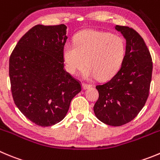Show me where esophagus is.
Segmentation results:
<instances>
[{
    "label": "esophagus",
    "mask_w": 160,
    "mask_h": 160,
    "mask_svg": "<svg viewBox=\"0 0 160 160\" xmlns=\"http://www.w3.org/2000/svg\"><path fill=\"white\" fill-rule=\"evenodd\" d=\"M92 87V85L88 84V83H82V88H83V90H86L88 88H90Z\"/></svg>",
    "instance_id": "1"
}]
</instances>
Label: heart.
I'll use <instances>...</instances> for the list:
<instances>
[{
	"label": "heart",
	"instance_id": "heart-1",
	"mask_svg": "<svg viewBox=\"0 0 160 160\" xmlns=\"http://www.w3.org/2000/svg\"><path fill=\"white\" fill-rule=\"evenodd\" d=\"M74 42L65 45L62 52L65 68L72 75L87 65L85 78L108 80L118 72L125 58V41L111 33L85 30L76 35Z\"/></svg>",
	"mask_w": 160,
	"mask_h": 160
}]
</instances>
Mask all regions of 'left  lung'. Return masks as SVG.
<instances>
[{
  "mask_svg": "<svg viewBox=\"0 0 160 160\" xmlns=\"http://www.w3.org/2000/svg\"><path fill=\"white\" fill-rule=\"evenodd\" d=\"M126 41V53L120 69L109 81L97 85L98 98L94 112L98 120L112 126L131 122L148 99L152 60L142 37L132 28L116 25Z\"/></svg>",
  "mask_w": 160,
  "mask_h": 160,
  "instance_id": "obj_1",
  "label": "left lung"
}]
</instances>
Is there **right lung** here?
I'll return each instance as SVG.
<instances>
[{"instance_id":"obj_1","label":"right lung","mask_w":160,"mask_h":160,"mask_svg":"<svg viewBox=\"0 0 160 160\" xmlns=\"http://www.w3.org/2000/svg\"><path fill=\"white\" fill-rule=\"evenodd\" d=\"M66 29L65 24L33 27L9 58L15 104L27 118L43 127L61 122L73 97L81 91L80 81L64 66Z\"/></svg>"}]
</instances>
